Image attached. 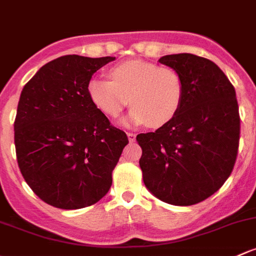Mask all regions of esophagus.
<instances>
[{
	"label": "esophagus",
	"instance_id": "34e87169",
	"mask_svg": "<svg viewBox=\"0 0 256 256\" xmlns=\"http://www.w3.org/2000/svg\"><path fill=\"white\" fill-rule=\"evenodd\" d=\"M128 141L134 142L136 140V135L134 132H128Z\"/></svg>",
	"mask_w": 256,
	"mask_h": 256
}]
</instances>
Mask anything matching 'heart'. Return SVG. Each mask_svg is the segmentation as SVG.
<instances>
[{"label":"heart","mask_w":256,"mask_h":256,"mask_svg":"<svg viewBox=\"0 0 256 256\" xmlns=\"http://www.w3.org/2000/svg\"><path fill=\"white\" fill-rule=\"evenodd\" d=\"M110 78L94 77L88 83V96L96 109L108 118H118L131 104L125 125L160 128L179 112L184 98V82L172 67L142 60H131L112 67Z\"/></svg>","instance_id":"heart-1"}]
</instances>
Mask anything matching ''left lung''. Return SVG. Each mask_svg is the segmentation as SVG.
<instances>
[{
	"label": "left lung",
	"mask_w": 256,
	"mask_h": 256,
	"mask_svg": "<svg viewBox=\"0 0 256 256\" xmlns=\"http://www.w3.org/2000/svg\"><path fill=\"white\" fill-rule=\"evenodd\" d=\"M160 62L179 72L184 98L173 120L137 135L140 166L156 198L176 206L195 205L224 184L236 164L240 135L236 90L208 58L176 54Z\"/></svg>",
	"instance_id": "1"
}]
</instances>
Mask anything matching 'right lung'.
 Listing matches in <instances>:
<instances>
[{
    "mask_svg": "<svg viewBox=\"0 0 256 256\" xmlns=\"http://www.w3.org/2000/svg\"><path fill=\"white\" fill-rule=\"evenodd\" d=\"M115 58L66 55L42 67L20 93L14 120L18 166L44 202L83 208L109 192L126 134L99 112L88 83Z\"/></svg>",
    "mask_w": 256,
    "mask_h": 256,
    "instance_id": "add662e5",
    "label": "right lung"
}]
</instances>
